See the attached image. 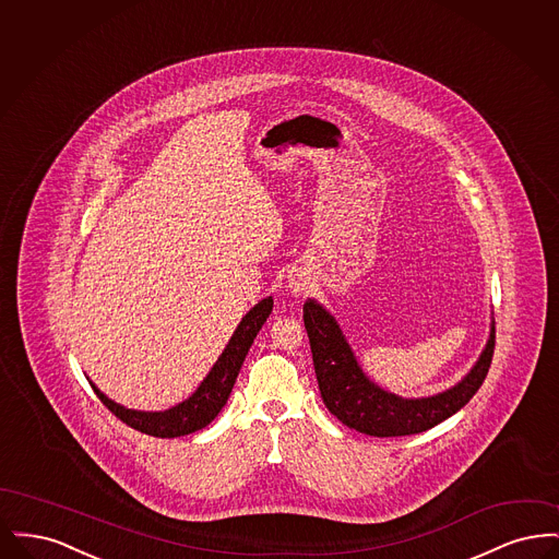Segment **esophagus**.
<instances>
[{
    "mask_svg": "<svg viewBox=\"0 0 559 559\" xmlns=\"http://www.w3.org/2000/svg\"><path fill=\"white\" fill-rule=\"evenodd\" d=\"M289 287H292L293 293L304 292V283H301L299 278H293L292 283H289Z\"/></svg>",
    "mask_w": 559,
    "mask_h": 559,
    "instance_id": "obj_1",
    "label": "esophagus"
}]
</instances>
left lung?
Listing matches in <instances>:
<instances>
[{
	"label": "left lung",
	"mask_w": 559,
	"mask_h": 559,
	"mask_svg": "<svg viewBox=\"0 0 559 559\" xmlns=\"http://www.w3.org/2000/svg\"><path fill=\"white\" fill-rule=\"evenodd\" d=\"M304 324L310 337L314 371L324 406L349 429L367 436L394 438L431 429L461 411L478 392L495 352V320L488 342L467 374L452 388L424 399H402L377 385L362 371L335 317L308 297Z\"/></svg>",
	"instance_id": "1"
}]
</instances>
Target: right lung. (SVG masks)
Here are the masks:
<instances>
[{
  "mask_svg": "<svg viewBox=\"0 0 559 559\" xmlns=\"http://www.w3.org/2000/svg\"><path fill=\"white\" fill-rule=\"evenodd\" d=\"M272 304H274L272 297H266V299L258 301L242 317L230 342L226 344L224 352L215 360L212 371L205 374V379L199 383V388L187 400L178 402L171 408H165V411L128 408V406L108 399L105 392L98 390V385L94 381H90V383H92L96 396L103 400V404L108 406L110 413H115L123 424H128L142 433H148L155 438H178V436L199 431V429L210 426L217 417V413L226 406V402L230 399V392L235 388V381L239 377L242 360L253 344V340L258 337L262 324L270 317Z\"/></svg>",
  "mask_w": 559,
  "mask_h": 559,
  "instance_id": "add662e5",
  "label": "right lung"
}]
</instances>
